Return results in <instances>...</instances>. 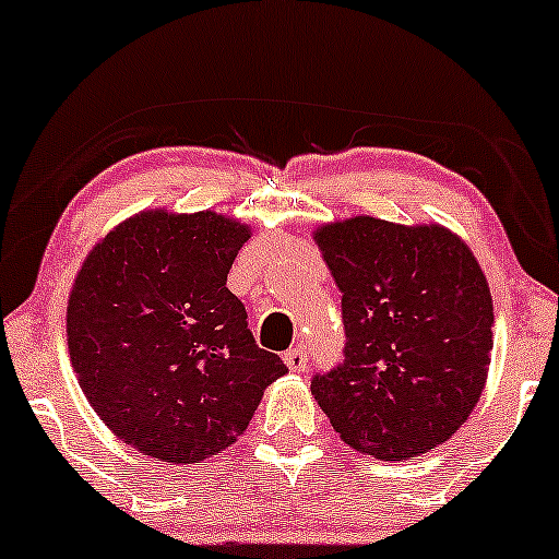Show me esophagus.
<instances>
[{"label": "esophagus", "instance_id": "obj_1", "mask_svg": "<svg viewBox=\"0 0 559 559\" xmlns=\"http://www.w3.org/2000/svg\"><path fill=\"white\" fill-rule=\"evenodd\" d=\"M284 361L292 371H304L307 369V348L304 345H296V348H288L284 353Z\"/></svg>", "mask_w": 559, "mask_h": 559}]
</instances>
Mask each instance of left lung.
<instances>
[{
    "instance_id": "left-lung-1",
    "label": "left lung",
    "mask_w": 559,
    "mask_h": 559,
    "mask_svg": "<svg viewBox=\"0 0 559 559\" xmlns=\"http://www.w3.org/2000/svg\"><path fill=\"white\" fill-rule=\"evenodd\" d=\"M341 288L343 361L312 394L345 443L386 462L451 438L483 394L492 299L472 250L443 227L371 216L317 231Z\"/></svg>"
}]
</instances>
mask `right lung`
<instances>
[{
  "label": "right lung",
  "mask_w": 559,
  "mask_h": 559,
  "mask_svg": "<svg viewBox=\"0 0 559 559\" xmlns=\"http://www.w3.org/2000/svg\"><path fill=\"white\" fill-rule=\"evenodd\" d=\"M247 237L211 211H150L112 229L74 281L67 335L84 397L157 462L193 464L231 447L288 371L258 348L227 288Z\"/></svg>",
  "instance_id": "right-lung-1"
}]
</instances>
